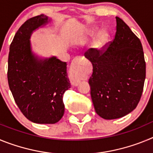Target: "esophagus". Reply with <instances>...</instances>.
I'll return each mask as SVG.
<instances>
[{
  "label": "esophagus",
  "instance_id": "obj_1",
  "mask_svg": "<svg viewBox=\"0 0 153 153\" xmlns=\"http://www.w3.org/2000/svg\"><path fill=\"white\" fill-rule=\"evenodd\" d=\"M83 60V58L80 57V56H77V57L74 58L72 63H71V67H70V79L72 85H74L75 86H78L79 83L80 82V79H79V76H78V74L76 72V67L77 66L79 60Z\"/></svg>",
  "mask_w": 153,
  "mask_h": 153
}]
</instances>
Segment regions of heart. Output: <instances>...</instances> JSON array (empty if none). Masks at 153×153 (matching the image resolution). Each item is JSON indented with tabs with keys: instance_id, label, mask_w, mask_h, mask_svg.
Here are the masks:
<instances>
[{
	"instance_id": "heart-1",
	"label": "heart",
	"mask_w": 153,
	"mask_h": 153,
	"mask_svg": "<svg viewBox=\"0 0 153 153\" xmlns=\"http://www.w3.org/2000/svg\"><path fill=\"white\" fill-rule=\"evenodd\" d=\"M95 33V30L92 29H86L81 33V40H86V39L89 38L90 36H92ZM109 40V34L106 31L101 30L100 31L97 35L95 38L93 39V44H92V49L94 51H100L106 45Z\"/></svg>"
}]
</instances>
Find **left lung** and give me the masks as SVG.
Returning a JSON list of instances; mask_svg holds the SVG:
<instances>
[{
	"instance_id": "obj_1",
	"label": "left lung",
	"mask_w": 153,
	"mask_h": 153,
	"mask_svg": "<svg viewBox=\"0 0 153 153\" xmlns=\"http://www.w3.org/2000/svg\"><path fill=\"white\" fill-rule=\"evenodd\" d=\"M117 31L105 52L93 49L86 57L93 65L89 79L97 114L105 120L123 117L136 109L146 79V63L140 39L120 17Z\"/></svg>"
}]
</instances>
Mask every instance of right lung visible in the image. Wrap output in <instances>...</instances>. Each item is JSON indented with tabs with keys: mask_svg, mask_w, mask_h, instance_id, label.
Returning a JSON list of instances; mask_svg holds the SVG:
<instances>
[{
	"mask_svg": "<svg viewBox=\"0 0 153 153\" xmlns=\"http://www.w3.org/2000/svg\"><path fill=\"white\" fill-rule=\"evenodd\" d=\"M52 19L40 14L29 19L17 31L10 46L7 79L19 109L38 124H54L64 114L63 97L70 88L67 63L56 56L43 57L32 49L30 36Z\"/></svg>",
	"mask_w": 153,
	"mask_h": 153,
	"instance_id": "obj_1",
	"label": "right lung"
}]
</instances>
